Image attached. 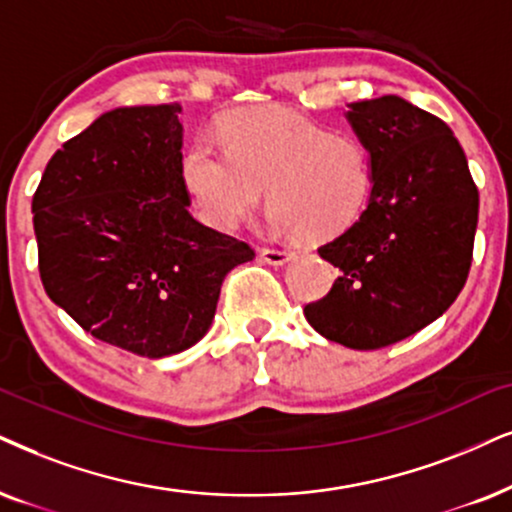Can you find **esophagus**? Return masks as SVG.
<instances>
[{
	"label": "esophagus",
	"instance_id": "esophagus-1",
	"mask_svg": "<svg viewBox=\"0 0 512 512\" xmlns=\"http://www.w3.org/2000/svg\"><path fill=\"white\" fill-rule=\"evenodd\" d=\"M260 257L267 264H274V267H283V264L293 260L295 252L293 250H286V248H262L260 250Z\"/></svg>",
	"mask_w": 512,
	"mask_h": 512
}]
</instances>
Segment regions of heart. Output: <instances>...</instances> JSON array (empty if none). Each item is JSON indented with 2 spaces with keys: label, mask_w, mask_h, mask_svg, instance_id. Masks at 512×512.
Instances as JSON below:
<instances>
[{
  "label": "heart",
  "mask_w": 512,
  "mask_h": 512,
  "mask_svg": "<svg viewBox=\"0 0 512 512\" xmlns=\"http://www.w3.org/2000/svg\"><path fill=\"white\" fill-rule=\"evenodd\" d=\"M222 151L198 139L181 158V186L203 222L234 229L269 208L297 241H331L371 203L373 155L359 137L331 132L286 108H238L217 125Z\"/></svg>",
  "instance_id": "heart-1"
}]
</instances>
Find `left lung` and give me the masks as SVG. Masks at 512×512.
Wrapping results in <instances>:
<instances>
[{
	"label": "left lung",
	"mask_w": 512,
	"mask_h": 512,
	"mask_svg": "<svg viewBox=\"0 0 512 512\" xmlns=\"http://www.w3.org/2000/svg\"><path fill=\"white\" fill-rule=\"evenodd\" d=\"M347 120L373 155V196L319 248L340 276L304 316L323 338L380 349L439 319L463 290L480 193L454 132L423 108L390 94L349 103Z\"/></svg>",
	"instance_id": "1"
}]
</instances>
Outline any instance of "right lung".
I'll use <instances>...</instances> for the list:
<instances>
[{"instance_id":"obj_1","label":"right lung","mask_w":512,"mask_h":512,"mask_svg":"<svg viewBox=\"0 0 512 512\" xmlns=\"http://www.w3.org/2000/svg\"><path fill=\"white\" fill-rule=\"evenodd\" d=\"M179 103L115 108L51 155L32 196L42 286L96 340L148 359L208 333L255 250L191 217Z\"/></svg>"}]
</instances>
